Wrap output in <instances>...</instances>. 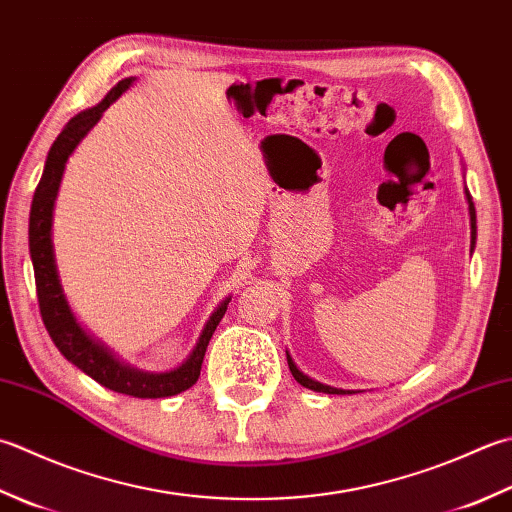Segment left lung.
Segmentation results:
<instances>
[{"mask_svg":"<svg viewBox=\"0 0 512 512\" xmlns=\"http://www.w3.org/2000/svg\"><path fill=\"white\" fill-rule=\"evenodd\" d=\"M466 193V199H468V215H470V244L475 246V239H477V215H475V204H473V197H470L468 188H464ZM286 359H288V368L290 373H293V377L297 379L299 384L310 388V390H317V393H328V395H353V390H342V388H333V386H326V384H319L315 382V379H310L308 375H304L302 370H299L293 362V357H290L286 353Z\"/></svg>","mask_w":512,"mask_h":512,"instance_id":"1","label":"left lung"}]
</instances>
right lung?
Instances as JSON below:
<instances>
[{"label": "right lung", "instance_id": "add662e5", "mask_svg": "<svg viewBox=\"0 0 512 512\" xmlns=\"http://www.w3.org/2000/svg\"><path fill=\"white\" fill-rule=\"evenodd\" d=\"M133 82V77L122 79L115 88H110V93L102 102L84 110V113L75 115L64 126L62 133L57 135L53 146L48 150L44 173L35 188L33 204H30L28 246L30 259H33L35 268L39 313H42L44 326L59 353H62L70 364L84 370L88 377H93L97 384L115 390V393L139 399H157L184 393V390H188L197 382L208 342L210 337H213L217 324L222 322L230 297H226L224 302L217 306L215 313L210 315L202 335H199L197 346L182 366L168 370V373H144V370L130 368L124 362H119L102 342H97V339L90 337L86 330L79 326L73 310H70L66 302L62 284H59L53 250V210L68 157L73 155L77 144L88 135V130L102 119L104 110Z\"/></svg>", "mask_w": 512, "mask_h": 512}]
</instances>
